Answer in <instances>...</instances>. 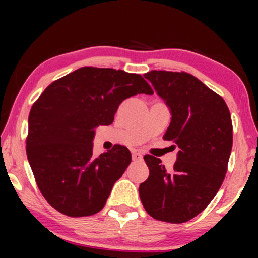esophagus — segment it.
Listing matches in <instances>:
<instances>
[{
  "label": "esophagus",
  "mask_w": 258,
  "mask_h": 258,
  "mask_svg": "<svg viewBox=\"0 0 258 258\" xmlns=\"http://www.w3.org/2000/svg\"><path fill=\"white\" fill-rule=\"evenodd\" d=\"M132 159H133V161H142V160H143V155H142L139 152H133Z\"/></svg>",
  "instance_id": "34e87169"
}]
</instances>
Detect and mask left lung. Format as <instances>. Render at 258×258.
<instances>
[{
	"label": "left lung",
	"instance_id": "8db88e82",
	"mask_svg": "<svg viewBox=\"0 0 258 258\" xmlns=\"http://www.w3.org/2000/svg\"><path fill=\"white\" fill-rule=\"evenodd\" d=\"M171 112L164 138L179 148L171 170L144 156L149 177L139 197L153 218L184 223L200 214L217 194L233 146L229 109L222 97L186 73L144 74Z\"/></svg>",
	"mask_w": 258,
	"mask_h": 258
}]
</instances>
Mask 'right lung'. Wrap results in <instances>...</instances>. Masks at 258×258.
Returning <instances> with one entry per match:
<instances>
[{"label": "right lung", "instance_id": "add662e5", "mask_svg": "<svg viewBox=\"0 0 258 258\" xmlns=\"http://www.w3.org/2000/svg\"><path fill=\"white\" fill-rule=\"evenodd\" d=\"M153 94L138 74L85 67L52 82L29 115L26 154L37 186L55 210L70 217L99 212L115 182L131 164L123 146L93 155L98 126H109L123 100Z\"/></svg>", "mask_w": 258, "mask_h": 258}]
</instances>
